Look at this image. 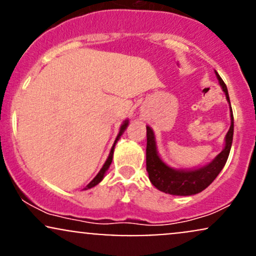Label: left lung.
I'll list each match as a JSON object with an SVG mask.
<instances>
[{
  "label": "left lung",
  "mask_w": 256,
  "mask_h": 256,
  "mask_svg": "<svg viewBox=\"0 0 256 256\" xmlns=\"http://www.w3.org/2000/svg\"><path fill=\"white\" fill-rule=\"evenodd\" d=\"M216 78H218L220 86L225 92L226 100L230 104L228 88L222 80V77L216 71ZM231 112V126L228 128L225 137V146L222 152L216 155L212 162L206 165L201 168L190 170H174L172 167L167 166L161 158L158 156L156 150V142H155L154 132L149 126H146V171H148L149 179L152 184L160 192L170 194V195L177 196H190L195 194L201 192L212 182L216 178L222 167L225 166L228 161V154L232 144V138H234V114L230 104Z\"/></svg>",
  "instance_id": "obj_1"
}]
</instances>
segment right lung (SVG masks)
<instances>
[{
    "mask_svg": "<svg viewBox=\"0 0 256 256\" xmlns=\"http://www.w3.org/2000/svg\"><path fill=\"white\" fill-rule=\"evenodd\" d=\"M128 120H125V122H122V125L120 126V131H119L118 136H116V142H114L113 146H112L110 152V155H108V158H107V160H106V162H104V167H102V168L100 170V172L98 173V176H96V177L94 178L92 180H91L90 183L86 185V186H85V189H90V188H94V186H95V185H98V184L100 183V182L102 180V179H104V173H106V171H107L108 168H110V164H112V160H113V152H114V146H116V143L118 142V140H119L120 136H122V134H124V131L126 130V128H128Z\"/></svg>",
    "mask_w": 256,
    "mask_h": 256,
    "instance_id": "right-lung-1",
    "label": "right lung"
}]
</instances>
